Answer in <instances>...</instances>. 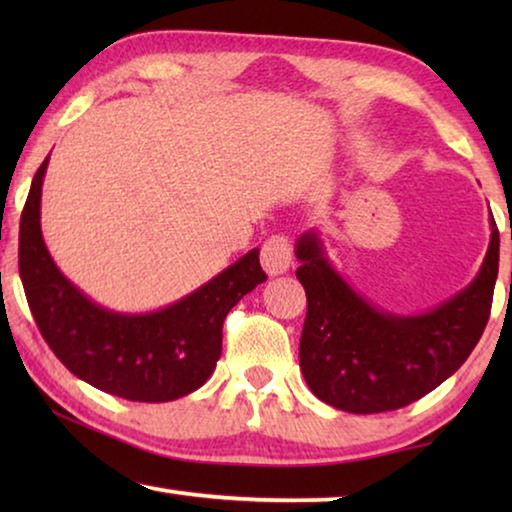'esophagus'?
Returning a JSON list of instances; mask_svg holds the SVG:
<instances>
[{
    "label": "esophagus",
    "instance_id": "esophagus-1",
    "mask_svg": "<svg viewBox=\"0 0 512 512\" xmlns=\"http://www.w3.org/2000/svg\"><path fill=\"white\" fill-rule=\"evenodd\" d=\"M293 264V246L289 237L275 235L262 246V266L268 275H282Z\"/></svg>",
    "mask_w": 512,
    "mask_h": 512
}]
</instances>
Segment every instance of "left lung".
I'll use <instances>...</instances> for the list:
<instances>
[{"mask_svg": "<svg viewBox=\"0 0 512 512\" xmlns=\"http://www.w3.org/2000/svg\"><path fill=\"white\" fill-rule=\"evenodd\" d=\"M298 280L307 293L300 370L318 400L348 413H384L420 400L463 366L490 318L499 271V230L479 275L436 309L395 316L372 307L323 255L316 232L298 239Z\"/></svg>", "mask_w": 512, "mask_h": 512, "instance_id": "obj_1", "label": "left lung"}]
</instances>
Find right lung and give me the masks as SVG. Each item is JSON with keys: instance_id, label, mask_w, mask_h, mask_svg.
Returning <instances> with one entry per match:
<instances>
[{"instance_id": "obj_1", "label": "right lung", "mask_w": 512, "mask_h": 512, "mask_svg": "<svg viewBox=\"0 0 512 512\" xmlns=\"http://www.w3.org/2000/svg\"><path fill=\"white\" fill-rule=\"evenodd\" d=\"M49 158L33 176L20 219V277L42 339L63 366L103 393L131 402H171L201 388L221 357L223 320L266 282L253 248L189 296L151 314H117L58 271L40 230Z\"/></svg>"}]
</instances>
